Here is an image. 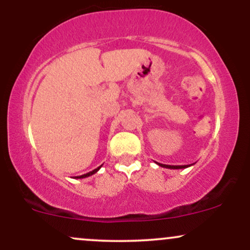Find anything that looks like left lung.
Here are the masks:
<instances>
[{
	"label": "left lung",
	"mask_w": 250,
	"mask_h": 250,
	"mask_svg": "<svg viewBox=\"0 0 250 250\" xmlns=\"http://www.w3.org/2000/svg\"><path fill=\"white\" fill-rule=\"evenodd\" d=\"M156 163L160 166V167L168 168V169H185V168H188V167H190V166H191V165H186V166H170V165H162V163H159V162H156Z\"/></svg>",
	"instance_id": "8db88e82"
}]
</instances>
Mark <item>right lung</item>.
Here are the masks:
<instances>
[{
  "label": "right lung",
  "mask_w": 250,
  "mask_h": 250,
  "mask_svg": "<svg viewBox=\"0 0 250 250\" xmlns=\"http://www.w3.org/2000/svg\"><path fill=\"white\" fill-rule=\"evenodd\" d=\"M101 167H102V165L100 166V167H97L96 169H94V170L89 171V173H87V174H83V175H81V176H75V179H84V177L91 176V175H94V174H95V173H97V171H99L100 169H101Z\"/></svg>",
  "instance_id": "1"
}]
</instances>
